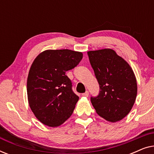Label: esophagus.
Segmentation results:
<instances>
[{
    "label": "esophagus",
    "mask_w": 154,
    "mask_h": 154,
    "mask_svg": "<svg viewBox=\"0 0 154 154\" xmlns=\"http://www.w3.org/2000/svg\"><path fill=\"white\" fill-rule=\"evenodd\" d=\"M83 96H84V97H88V96H89V92H88V91H86L85 93L83 94Z\"/></svg>",
    "instance_id": "34e87169"
}]
</instances>
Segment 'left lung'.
<instances>
[{
	"label": "left lung",
	"mask_w": 154,
	"mask_h": 154,
	"mask_svg": "<svg viewBox=\"0 0 154 154\" xmlns=\"http://www.w3.org/2000/svg\"><path fill=\"white\" fill-rule=\"evenodd\" d=\"M90 64L100 85V93L91 97L97 114L115 123L124 119L133 106L137 93L134 71L112 49L88 52Z\"/></svg>",
	"instance_id": "left-lung-1"
}]
</instances>
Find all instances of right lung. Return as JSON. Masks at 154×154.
<instances>
[{"instance_id":"1","label":"right lung","mask_w":154,"mask_h":154,"mask_svg":"<svg viewBox=\"0 0 154 154\" xmlns=\"http://www.w3.org/2000/svg\"><path fill=\"white\" fill-rule=\"evenodd\" d=\"M83 58L81 52L47 50L38 55L27 78L29 106L40 122L58 127L71 116L79 101L72 83L66 75Z\"/></svg>"}]
</instances>
